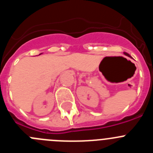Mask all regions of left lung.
Segmentation results:
<instances>
[{"mask_svg": "<svg viewBox=\"0 0 153 153\" xmlns=\"http://www.w3.org/2000/svg\"><path fill=\"white\" fill-rule=\"evenodd\" d=\"M124 54L127 55V56H129V54H128V53H124Z\"/></svg>", "mask_w": 153, "mask_h": 153, "instance_id": "left-lung-1", "label": "left lung"}]
</instances>
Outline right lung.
I'll list each match as a JSON object with an SVG mask.
<instances>
[{
  "label": "right lung",
  "instance_id": "right-lung-1",
  "mask_svg": "<svg viewBox=\"0 0 153 153\" xmlns=\"http://www.w3.org/2000/svg\"><path fill=\"white\" fill-rule=\"evenodd\" d=\"M40 54H41V53H40V54H39V55H40Z\"/></svg>",
  "mask_w": 153,
  "mask_h": 153
}]
</instances>
